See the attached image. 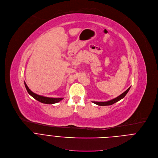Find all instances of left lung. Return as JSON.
<instances>
[{"label":"left lung","instance_id":"8db88e82","mask_svg":"<svg viewBox=\"0 0 158 158\" xmlns=\"http://www.w3.org/2000/svg\"><path fill=\"white\" fill-rule=\"evenodd\" d=\"M131 89V87L127 89L126 90L124 93H123L121 95H120L119 96H118V97L113 99V100H109V101H107V102H92L94 103L97 105H99V106H108V105H111L116 102H118V101L121 100V99H123L126 95V94L128 93L129 90H130Z\"/></svg>","mask_w":158,"mask_h":158}]
</instances>
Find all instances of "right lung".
<instances>
[{
    "mask_svg": "<svg viewBox=\"0 0 158 158\" xmlns=\"http://www.w3.org/2000/svg\"><path fill=\"white\" fill-rule=\"evenodd\" d=\"M24 85L25 87L28 92V94L32 96L34 98H35V100H37V101L42 103H45V104H54L56 103H58L59 102H60L61 100H62L63 98H50V97H44V96H41L39 95H37L34 92H32L27 87V85H26V82H24Z\"/></svg>",
    "mask_w": 158,
    "mask_h": 158,
    "instance_id": "right-lung-1",
    "label": "right lung"
}]
</instances>
